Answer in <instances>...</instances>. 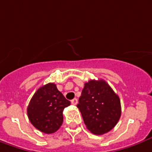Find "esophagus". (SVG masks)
Segmentation results:
<instances>
[{"label":"esophagus","instance_id":"34e87169","mask_svg":"<svg viewBox=\"0 0 152 152\" xmlns=\"http://www.w3.org/2000/svg\"><path fill=\"white\" fill-rule=\"evenodd\" d=\"M72 105H74V106H76V104H77V102H78V101H77V99L76 98H74L73 100H72Z\"/></svg>","mask_w":152,"mask_h":152}]
</instances>
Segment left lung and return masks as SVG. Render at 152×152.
Returning a JSON list of instances; mask_svg holds the SVG:
<instances>
[{
	"label": "left lung",
	"mask_w": 152,
	"mask_h": 152,
	"mask_svg": "<svg viewBox=\"0 0 152 152\" xmlns=\"http://www.w3.org/2000/svg\"><path fill=\"white\" fill-rule=\"evenodd\" d=\"M77 107L86 128L95 135L110 132L121 114L119 96L104 80L85 83Z\"/></svg>",
	"instance_id": "8db88e82"
}]
</instances>
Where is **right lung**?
I'll return each mask as SVG.
<instances>
[{
	"instance_id": "obj_1",
	"label": "right lung",
	"mask_w": 152,
	"mask_h": 152,
	"mask_svg": "<svg viewBox=\"0 0 152 152\" xmlns=\"http://www.w3.org/2000/svg\"><path fill=\"white\" fill-rule=\"evenodd\" d=\"M71 102L59 91L54 83L40 87L27 107L28 118L37 130L46 134L56 132L63 122L62 112Z\"/></svg>"
}]
</instances>
